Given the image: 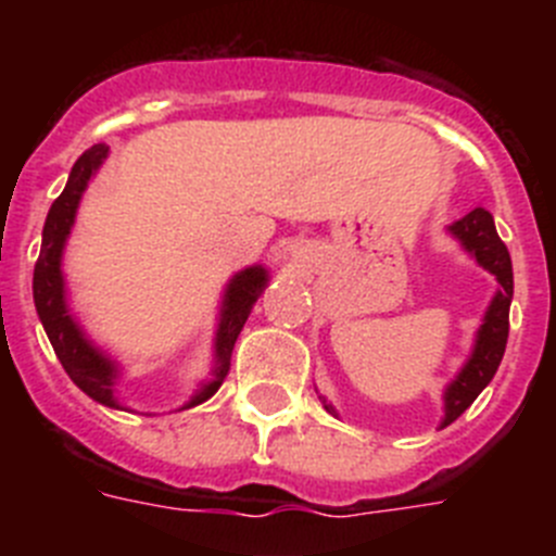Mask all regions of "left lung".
I'll return each instance as SVG.
<instances>
[{"instance_id": "left-lung-1", "label": "left lung", "mask_w": 556, "mask_h": 556, "mask_svg": "<svg viewBox=\"0 0 556 556\" xmlns=\"http://www.w3.org/2000/svg\"><path fill=\"white\" fill-rule=\"evenodd\" d=\"M451 233L476 255V262L481 267L490 269L498 278L501 289L493 298V303H490L488 314H484L473 356H470L468 365L462 367L456 381L445 392L443 426L454 424L456 417L479 397V392L493 381L501 358H504V348H507L509 303H513V262H509L507 244L501 242L498 233H495V223L490 217V211H470L468 217H462L459 223L451 225Z\"/></svg>"}]
</instances>
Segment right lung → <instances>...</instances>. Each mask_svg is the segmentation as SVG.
Segmentation results:
<instances>
[{
  "mask_svg": "<svg viewBox=\"0 0 556 556\" xmlns=\"http://www.w3.org/2000/svg\"><path fill=\"white\" fill-rule=\"evenodd\" d=\"M105 144H94L91 150L83 152L77 164L72 166L66 189L61 191V198L49 208L47 223H43L41 255H38L36 273H33V298H36V308L43 323V331H47L49 342L55 348V356L61 358V365L68 372V378L88 397H94V401H100L105 406H116V401H113V378H116V370H113L111 362L97 348L88 345L80 328L68 317L66 301H63L61 275L63 242H66L68 230H72V223H75L77 203H80L83 191H86L88 178L94 175V169L105 159ZM264 283H267V273L262 267L244 269V273H239L230 281L228 292H225L223 320H219L217 331V367H214V381L205 384L198 395L191 397L189 406H198L203 401H208L225 381V376L230 370V353H233L236 337L242 331L250 308L258 301Z\"/></svg>",
  "mask_w": 556,
  "mask_h": 556,
  "instance_id": "add662e5",
  "label": "right lung"
}]
</instances>
